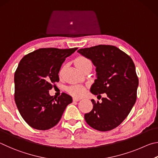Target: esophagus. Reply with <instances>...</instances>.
<instances>
[{
	"label": "esophagus",
	"instance_id": "esophagus-1",
	"mask_svg": "<svg viewBox=\"0 0 158 158\" xmlns=\"http://www.w3.org/2000/svg\"><path fill=\"white\" fill-rule=\"evenodd\" d=\"M80 100H81V99H80L79 98H76V97L73 98V101H76V102H77V101H79Z\"/></svg>",
	"mask_w": 158,
	"mask_h": 158
}]
</instances>
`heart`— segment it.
Here are the masks:
<instances>
[{
    "mask_svg": "<svg viewBox=\"0 0 158 158\" xmlns=\"http://www.w3.org/2000/svg\"><path fill=\"white\" fill-rule=\"evenodd\" d=\"M75 63L80 70L82 71L84 70L85 68L88 67V66H92V62L89 58H87L85 56H79L77 57L76 60H75ZM63 69L60 72V75L62 74ZM67 92L71 94V95L76 97H80V96H82L85 92V88L80 85H73L71 86L67 87Z\"/></svg>",
    "mask_w": 158,
    "mask_h": 158,
    "instance_id": "heart-1",
    "label": "heart"
}]
</instances>
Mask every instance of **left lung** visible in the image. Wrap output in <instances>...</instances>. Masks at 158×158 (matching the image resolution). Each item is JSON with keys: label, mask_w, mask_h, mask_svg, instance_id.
<instances>
[{"label": "left lung", "mask_w": 158, "mask_h": 158, "mask_svg": "<svg viewBox=\"0 0 158 158\" xmlns=\"http://www.w3.org/2000/svg\"><path fill=\"white\" fill-rule=\"evenodd\" d=\"M96 66L97 79L91 92L102 102L92 100L93 109L85 114L88 125L99 131L117 128L129 114L137 100L139 79L132 58L114 46L98 45L78 50Z\"/></svg>", "instance_id": "1"}]
</instances>
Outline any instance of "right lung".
<instances>
[{"label":"right lung","mask_w":158,"mask_h":158,"mask_svg":"<svg viewBox=\"0 0 158 158\" xmlns=\"http://www.w3.org/2000/svg\"><path fill=\"white\" fill-rule=\"evenodd\" d=\"M77 48H40L22 58L15 73V101L19 112L32 128L46 131L59 122L72 97L49 95L59 82L61 66Z\"/></svg>","instance_id":"1"}]
</instances>
